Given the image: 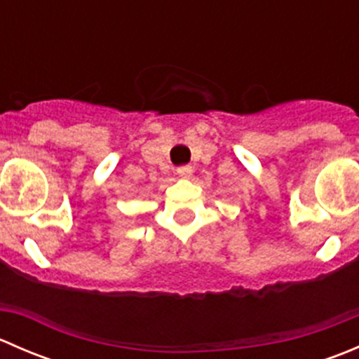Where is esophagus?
<instances>
[{"mask_svg":"<svg viewBox=\"0 0 359 359\" xmlns=\"http://www.w3.org/2000/svg\"><path fill=\"white\" fill-rule=\"evenodd\" d=\"M191 173H193V166H189V165L179 166V168H177V175L182 177V179H189Z\"/></svg>","mask_w":359,"mask_h":359,"instance_id":"esophagus-1","label":"esophagus"}]
</instances>
